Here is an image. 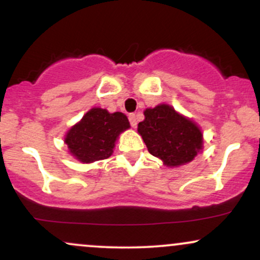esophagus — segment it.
I'll return each instance as SVG.
<instances>
[{
  "mask_svg": "<svg viewBox=\"0 0 260 260\" xmlns=\"http://www.w3.org/2000/svg\"><path fill=\"white\" fill-rule=\"evenodd\" d=\"M128 118H129L131 126H132L133 128H136L137 127V116H136V113H131V115L128 116Z\"/></svg>",
  "mask_w": 260,
  "mask_h": 260,
  "instance_id": "1",
  "label": "esophagus"
}]
</instances>
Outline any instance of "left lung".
Masks as SVG:
<instances>
[{"label": "left lung", "instance_id": "obj_1", "mask_svg": "<svg viewBox=\"0 0 260 260\" xmlns=\"http://www.w3.org/2000/svg\"><path fill=\"white\" fill-rule=\"evenodd\" d=\"M144 116L138 132L149 153L168 166L184 165L194 159L203 145V134L194 122L169 105L147 109Z\"/></svg>", "mask_w": 260, "mask_h": 260}]
</instances>
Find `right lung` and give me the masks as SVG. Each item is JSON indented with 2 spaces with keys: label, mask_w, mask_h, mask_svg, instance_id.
I'll return each mask as SVG.
<instances>
[{
  "label": "right lung",
  "mask_w": 260,
  "mask_h": 260,
  "mask_svg": "<svg viewBox=\"0 0 260 260\" xmlns=\"http://www.w3.org/2000/svg\"><path fill=\"white\" fill-rule=\"evenodd\" d=\"M129 128L122 112L110 113L99 107L88 111L66 136L71 154L82 162H94L111 156L118 134Z\"/></svg>",
  "instance_id": "1"
}]
</instances>
